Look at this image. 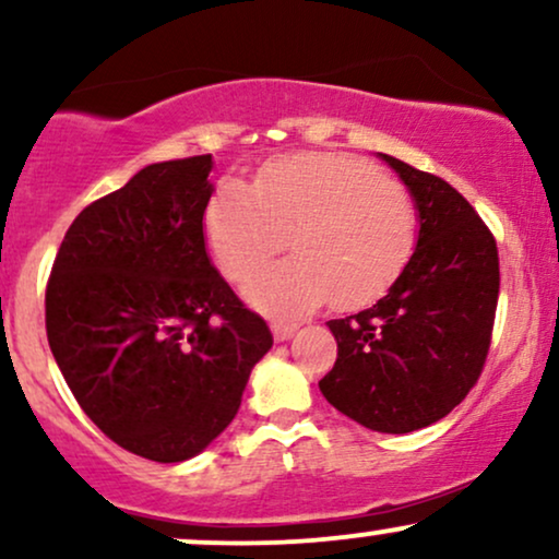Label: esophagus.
I'll return each instance as SVG.
<instances>
[{
  "label": "esophagus",
  "instance_id": "obj_1",
  "mask_svg": "<svg viewBox=\"0 0 559 559\" xmlns=\"http://www.w3.org/2000/svg\"><path fill=\"white\" fill-rule=\"evenodd\" d=\"M271 331H273L275 342H288V338L294 336V331H297V323H286V320H273Z\"/></svg>",
  "mask_w": 559,
  "mask_h": 559
}]
</instances>
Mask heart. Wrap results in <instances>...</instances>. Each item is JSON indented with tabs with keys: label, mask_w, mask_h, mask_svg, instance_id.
<instances>
[{
	"label": "heart",
	"mask_w": 559,
	"mask_h": 559,
	"mask_svg": "<svg viewBox=\"0 0 559 559\" xmlns=\"http://www.w3.org/2000/svg\"><path fill=\"white\" fill-rule=\"evenodd\" d=\"M204 234L230 281L247 278L286 236L288 258L243 286L254 310L294 318L325 299L360 307L394 284L418 236L413 199L376 165L346 155H299L260 173L254 189L228 181L204 207Z\"/></svg>",
	"instance_id": "1"
}]
</instances>
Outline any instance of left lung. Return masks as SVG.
Returning a JSON list of instances; mask_svg holds the SVG:
<instances>
[{
	"label": "left lung",
	"mask_w": 559,
	"mask_h": 559,
	"mask_svg": "<svg viewBox=\"0 0 559 559\" xmlns=\"http://www.w3.org/2000/svg\"><path fill=\"white\" fill-rule=\"evenodd\" d=\"M418 213V241L386 297L329 320L336 365L318 383L346 418L378 433H409L452 413L478 381L499 297L491 230L471 202L431 173L378 155Z\"/></svg>",
	"instance_id": "1"
}]
</instances>
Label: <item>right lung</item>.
Instances as JSON below:
<instances>
[{
    "label": "right lung",
    "instance_id": "right-lung-1",
    "mask_svg": "<svg viewBox=\"0 0 559 559\" xmlns=\"http://www.w3.org/2000/svg\"><path fill=\"white\" fill-rule=\"evenodd\" d=\"M213 155L141 168L68 228L47 338L83 413L155 463L197 457L236 418L271 329L204 247Z\"/></svg>",
    "mask_w": 559,
    "mask_h": 559
}]
</instances>
